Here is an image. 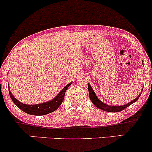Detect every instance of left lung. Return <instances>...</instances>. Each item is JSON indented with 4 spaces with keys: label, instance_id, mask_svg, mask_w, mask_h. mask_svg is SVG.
Listing matches in <instances>:
<instances>
[{
    "label": "left lung",
    "instance_id": "8db88e82",
    "mask_svg": "<svg viewBox=\"0 0 152 152\" xmlns=\"http://www.w3.org/2000/svg\"><path fill=\"white\" fill-rule=\"evenodd\" d=\"M88 91H89L90 99L92 101V103L94 104L97 108L102 109V110H105V111L112 112V113H114V112H120L121 111V110H124V109H126L127 107H129V105H131V104H133L134 102H136V100L139 99V97L141 96V94H139V96H138L136 99H134V100L131 101L130 103L126 104V105H121V106H110V105H106V104L103 103V102L100 101V100L97 98L96 95L95 94L94 91H93V90L92 89L91 86H90V84H88Z\"/></svg>",
    "mask_w": 152,
    "mask_h": 152
}]
</instances>
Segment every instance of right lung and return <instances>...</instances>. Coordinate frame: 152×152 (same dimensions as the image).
<instances>
[{
  "label": "right lung",
  "instance_id": "1",
  "mask_svg": "<svg viewBox=\"0 0 152 152\" xmlns=\"http://www.w3.org/2000/svg\"><path fill=\"white\" fill-rule=\"evenodd\" d=\"M72 83H69V84L66 85L63 89L61 90L60 93L58 94L56 98L53 99L52 100L49 102H46V103L37 104V105H26V104H23L18 100H17L16 98L13 97V95L11 94V92L9 90V95L11 97V100L21 110L24 111L25 113L30 114V115H43L48 114L49 113L54 111L57 110L58 107L61 105L62 103L63 100H64V95H65V92L69 85H71Z\"/></svg>",
  "mask_w": 152,
  "mask_h": 152
}]
</instances>
